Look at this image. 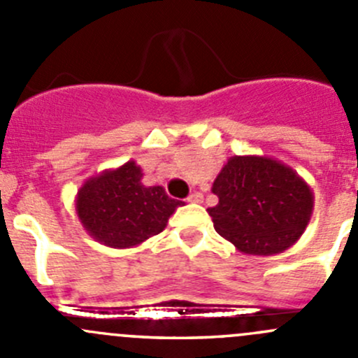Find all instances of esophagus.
I'll return each mask as SVG.
<instances>
[{
  "instance_id": "34e87169",
  "label": "esophagus",
  "mask_w": 358,
  "mask_h": 358,
  "mask_svg": "<svg viewBox=\"0 0 358 358\" xmlns=\"http://www.w3.org/2000/svg\"><path fill=\"white\" fill-rule=\"evenodd\" d=\"M187 201H189V202H194V204H201V202H202V194H201V192H194V194H190V196L187 197Z\"/></svg>"
}]
</instances>
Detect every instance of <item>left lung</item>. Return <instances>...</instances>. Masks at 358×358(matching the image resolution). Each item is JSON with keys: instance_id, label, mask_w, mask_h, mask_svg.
I'll return each mask as SVG.
<instances>
[{"instance_id": "8db88e82", "label": "left lung", "mask_w": 358, "mask_h": 358, "mask_svg": "<svg viewBox=\"0 0 358 358\" xmlns=\"http://www.w3.org/2000/svg\"><path fill=\"white\" fill-rule=\"evenodd\" d=\"M215 230L244 255L272 256L303 236L313 213L308 183L268 156H234L215 178Z\"/></svg>"}]
</instances>
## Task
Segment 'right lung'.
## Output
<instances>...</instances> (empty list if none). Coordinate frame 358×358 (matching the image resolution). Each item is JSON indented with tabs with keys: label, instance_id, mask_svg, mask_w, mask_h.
Wrapping results in <instances>:
<instances>
[{
	"label": "right lung",
	"instance_id": "obj_1",
	"mask_svg": "<svg viewBox=\"0 0 358 358\" xmlns=\"http://www.w3.org/2000/svg\"><path fill=\"white\" fill-rule=\"evenodd\" d=\"M142 178V168L128 161L83 183L76 213L88 236L107 248L126 249L166 229L169 216L185 202L171 199L161 185L145 187Z\"/></svg>",
	"mask_w": 358,
	"mask_h": 358
}]
</instances>
